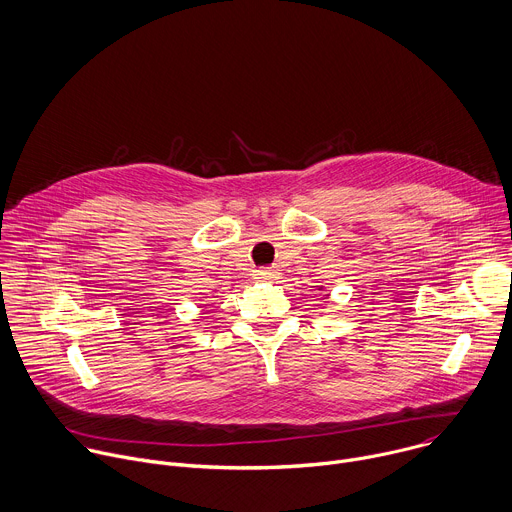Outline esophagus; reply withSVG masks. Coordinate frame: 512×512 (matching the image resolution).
Instances as JSON below:
<instances>
[{"label":"esophagus","instance_id":"34e87169","mask_svg":"<svg viewBox=\"0 0 512 512\" xmlns=\"http://www.w3.org/2000/svg\"><path fill=\"white\" fill-rule=\"evenodd\" d=\"M255 277H257V279H277V277H279V271L273 269V267H265V269H257V271H255Z\"/></svg>","mask_w":512,"mask_h":512}]
</instances>
